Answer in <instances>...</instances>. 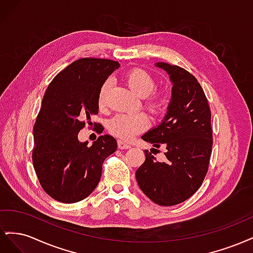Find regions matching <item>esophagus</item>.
I'll use <instances>...</instances> for the list:
<instances>
[{
    "mask_svg": "<svg viewBox=\"0 0 253 253\" xmlns=\"http://www.w3.org/2000/svg\"><path fill=\"white\" fill-rule=\"evenodd\" d=\"M118 148L121 149V150H124V149L126 150V149L131 148V145L127 144V143L125 142V141H122V140H118Z\"/></svg>",
    "mask_w": 253,
    "mask_h": 253,
    "instance_id": "esophagus-1",
    "label": "esophagus"
}]
</instances>
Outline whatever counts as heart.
Segmentation results:
<instances>
[{
  "mask_svg": "<svg viewBox=\"0 0 253 253\" xmlns=\"http://www.w3.org/2000/svg\"><path fill=\"white\" fill-rule=\"evenodd\" d=\"M126 83L135 94L144 97V106L151 113L158 114L165 105V97L155 88V80L141 68H133L126 74ZM110 80L103 82L98 91V104L100 108L106 104ZM150 126V119L143 113L119 114L110 122V132L122 140H131L136 135L144 132Z\"/></svg>",
  "mask_w": 253,
  "mask_h": 253,
  "instance_id": "1",
  "label": "heart"
}]
</instances>
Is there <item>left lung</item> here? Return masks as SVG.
I'll list each match as a JSON object with an SVG mask.
<instances>
[{"label":"left lung","instance_id":"8db88e82","mask_svg":"<svg viewBox=\"0 0 253 253\" xmlns=\"http://www.w3.org/2000/svg\"><path fill=\"white\" fill-rule=\"evenodd\" d=\"M156 66L170 76L172 96L162 124L141 138L155 148L164 144L167 160L159 163L145 150V160L136 171V179L152 202L174 206L192 196L208 172L213 143L211 111L192 74L165 62Z\"/></svg>","mask_w":253,"mask_h":253}]
</instances>
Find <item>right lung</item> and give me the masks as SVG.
Here are the masks:
<instances>
[{
	"label": "right lung",
	"mask_w": 253,
	"mask_h": 253,
	"mask_svg": "<svg viewBox=\"0 0 253 253\" xmlns=\"http://www.w3.org/2000/svg\"><path fill=\"white\" fill-rule=\"evenodd\" d=\"M119 66L109 59L76 60L45 91L34 126L33 163L40 185L53 200L73 204L87 197L100 181L105 158L117 149L111 135L99 136L88 147L78 134L86 124L93 125L98 91Z\"/></svg>",
	"instance_id": "add662e5"
}]
</instances>
